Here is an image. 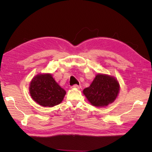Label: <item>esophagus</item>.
<instances>
[{
  "instance_id": "1",
  "label": "esophagus",
  "mask_w": 152,
  "mask_h": 152,
  "mask_svg": "<svg viewBox=\"0 0 152 152\" xmlns=\"http://www.w3.org/2000/svg\"><path fill=\"white\" fill-rule=\"evenodd\" d=\"M72 87H73V88H75V89H80V87H81V86H78V85L75 84V85H74V86H73Z\"/></svg>"
}]
</instances>
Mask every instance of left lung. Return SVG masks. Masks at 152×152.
Wrapping results in <instances>:
<instances>
[{
    "label": "left lung",
    "mask_w": 152,
    "mask_h": 152,
    "mask_svg": "<svg viewBox=\"0 0 152 152\" xmlns=\"http://www.w3.org/2000/svg\"><path fill=\"white\" fill-rule=\"evenodd\" d=\"M119 91L120 85L115 78L98 73L90 86L83 90V94L92 105L104 107L115 100Z\"/></svg>",
    "instance_id": "1"
}]
</instances>
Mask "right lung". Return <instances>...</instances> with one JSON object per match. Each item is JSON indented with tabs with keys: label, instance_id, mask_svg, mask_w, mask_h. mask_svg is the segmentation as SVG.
<instances>
[{
	"label": "right lung",
	"instance_id": "1",
	"mask_svg": "<svg viewBox=\"0 0 152 152\" xmlns=\"http://www.w3.org/2000/svg\"><path fill=\"white\" fill-rule=\"evenodd\" d=\"M29 91L31 98L44 107H53L61 103L66 94L50 73L35 76L30 82Z\"/></svg>",
	"mask_w": 152,
	"mask_h": 152
}]
</instances>
